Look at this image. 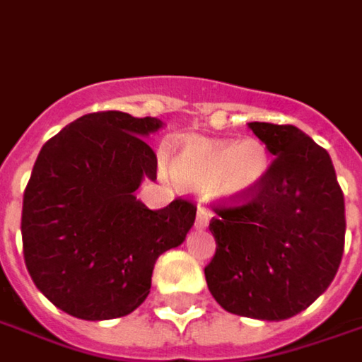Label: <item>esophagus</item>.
Masks as SVG:
<instances>
[{"mask_svg":"<svg viewBox=\"0 0 362 362\" xmlns=\"http://www.w3.org/2000/svg\"><path fill=\"white\" fill-rule=\"evenodd\" d=\"M211 216H212V212L209 211V209H204V206H198V212H197V227H198V228L209 227V223H211Z\"/></svg>","mask_w":362,"mask_h":362,"instance_id":"1","label":"esophagus"}]
</instances>
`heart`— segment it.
<instances>
[{"instance_id":"1","label":"heart","mask_w":362,"mask_h":362,"mask_svg":"<svg viewBox=\"0 0 362 362\" xmlns=\"http://www.w3.org/2000/svg\"><path fill=\"white\" fill-rule=\"evenodd\" d=\"M172 176L182 186L206 192L214 200L253 197L272 170V156L259 139L194 137L182 144L172 158Z\"/></svg>"}]
</instances>
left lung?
<instances>
[{
    "instance_id": "obj_1",
    "label": "left lung",
    "mask_w": 362,
    "mask_h": 362,
    "mask_svg": "<svg viewBox=\"0 0 362 362\" xmlns=\"http://www.w3.org/2000/svg\"><path fill=\"white\" fill-rule=\"evenodd\" d=\"M274 153L253 197L214 204L216 251L204 267L212 298L230 314L286 320L334 279L344 251V194L328 151L293 125L249 123Z\"/></svg>"
}]
</instances>
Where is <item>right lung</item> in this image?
<instances>
[{"label": "right lung", "instance_id": "1", "mask_svg": "<svg viewBox=\"0 0 362 362\" xmlns=\"http://www.w3.org/2000/svg\"><path fill=\"white\" fill-rule=\"evenodd\" d=\"M160 127L156 117L99 111L40 150L24 190L25 267L74 318L132 314L150 293L156 259L194 225V202L176 198L150 211L134 194L144 178H156L158 158L144 137Z\"/></svg>", "mask_w": 362, "mask_h": 362}]
</instances>
